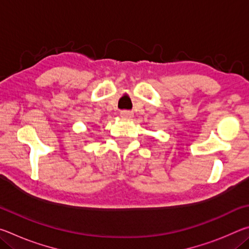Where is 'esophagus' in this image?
Wrapping results in <instances>:
<instances>
[{"mask_svg": "<svg viewBox=\"0 0 249 249\" xmlns=\"http://www.w3.org/2000/svg\"><path fill=\"white\" fill-rule=\"evenodd\" d=\"M121 116L125 117V119H130L133 116V112L127 111V109H123V111H121Z\"/></svg>", "mask_w": 249, "mask_h": 249, "instance_id": "esophagus-1", "label": "esophagus"}]
</instances>
